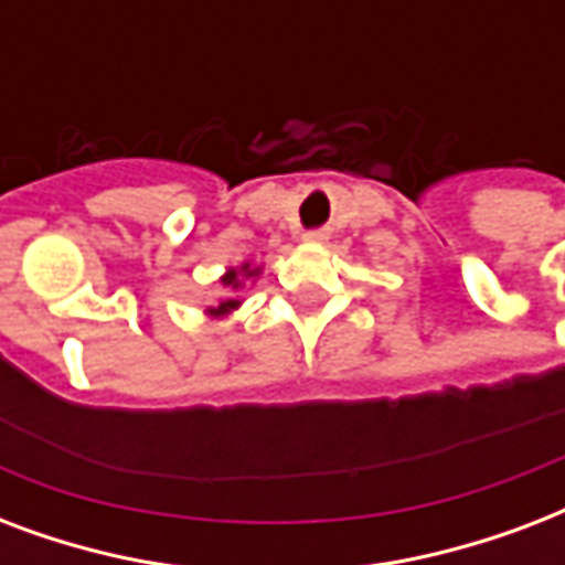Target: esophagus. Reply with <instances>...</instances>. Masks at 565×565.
<instances>
[{
    "mask_svg": "<svg viewBox=\"0 0 565 565\" xmlns=\"http://www.w3.org/2000/svg\"><path fill=\"white\" fill-rule=\"evenodd\" d=\"M305 239H308V243H326L328 239V231H308V234H305Z\"/></svg>",
    "mask_w": 565,
    "mask_h": 565,
    "instance_id": "1",
    "label": "esophagus"
}]
</instances>
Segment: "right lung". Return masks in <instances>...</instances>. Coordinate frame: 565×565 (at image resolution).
I'll return each mask as SVG.
<instances>
[{"label":"right lung","instance_id":"right-lung-1","mask_svg":"<svg viewBox=\"0 0 565 565\" xmlns=\"http://www.w3.org/2000/svg\"><path fill=\"white\" fill-rule=\"evenodd\" d=\"M260 273H264V266H255L252 260H243L239 266H228V269H225V273H222V278H220V287H222V292H225V296H222L216 305H211V308L204 310V317H207V319L231 317V313H234V310L243 305V299H239L237 292L243 290L248 281L255 284L257 278H260Z\"/></svg>","mask_w":565,"mask_h":565}]
</instances>
